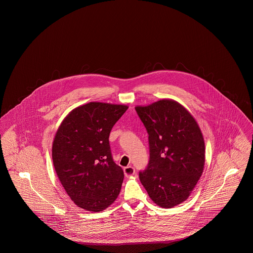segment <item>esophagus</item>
Masks as SVG:
<instances>
[{
	"instance_id": "1",
	"label": "esophagus",
	"mask_w": 253,
	"mask_h": 253,
	"mask_svg": "<svg viewBox=\"0 0 253 253\" xmlns=\"http://www.w3.org/2000/svg\"><path fill=\"white\" fill-rule=\"evenodd\" d=\"M123 170H124V174H125L126 177L132 176V175L134 174V172H135V169H134L132 166H127V167L123 169Z\"/></svg>"
}]
</instances>
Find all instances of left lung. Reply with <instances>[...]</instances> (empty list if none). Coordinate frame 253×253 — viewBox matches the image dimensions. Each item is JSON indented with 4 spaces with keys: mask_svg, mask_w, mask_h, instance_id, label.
Here are the masks:
<instances>
[{
    "mask_svg": "<svg viewBox=\"0 0 253 253\" xmlns=\"http://www.w3.org/2000/svg\"><path fill=\"white\" fill-rule=\"evenodd\" d=\"M135 111L149 134L150 160L139 179L150 198L169 209L188 199L203 173L205 142L191 113L172 99Z\"/></svg>",
    "mask_w": 253,
    "mask_h": 253,
    "instance_id": "8db88e82",
    "label": "left lung"
}]
</instances>
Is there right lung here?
Returning a JSON list of instances; mask_svg holds the SVG:
<instances>
[{"mask_svg":"<svg viewBox=\"0 0 253 253\" xmlns=\"http://www.w3.org/2000/svg\"><path fill=\"white\" fill-rule=\"evenodd\" d=\"M127 105L89 102L60 123L52 146L54 168L73 202L102 211L121 192L124 173L112 157L109 135Z\"/></svg>","mask_w":253,"mask_h":253,"instance_id":"obj_1","label":"right lung"}]
</instances>
